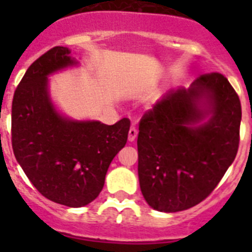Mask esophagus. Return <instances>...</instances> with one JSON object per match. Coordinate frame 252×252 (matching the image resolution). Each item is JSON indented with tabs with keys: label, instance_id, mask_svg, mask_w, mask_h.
I'll use <instances>...</instances> for the list:
<instances>
[{
	"label": "esophagus",
	"instance_id": "obj_1",
	"mask_svg": "<svg viewBox=\"0 0 252 252\" xmlns=\"http://www.w3.org/2000/svg\"><path fill=\"white\" fill-rule=\"evenodd\" d=\"M136 137H137V129H136L134 126H130L129 132H128V140L132 142L136 140Z\"/></svg>",
	"mask_w": 252,
	"mask_h": 252
}]
</instances>
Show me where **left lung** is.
I'll return each instance as SVG.
<instances>
[{
	"label": "left lung",
	"instance_id": "left-lung-1",
	"mask_svg": "<svg viewBox=\"0 0 252 252\" xmlns=\"http://www.w3.org/2000/svg\"><path fill=\"white\" fill-rule=\"evenodd\" d=\"M211 104L203 117L198 100ZM242 108L221 73L197 77L189 89L170 91L138 124V179L146 203L159 212H180L211 195L233 163L239 146Z\"/></svg>",
	"mask_w": 252,
	"mask_h": 252
}]
</instances>
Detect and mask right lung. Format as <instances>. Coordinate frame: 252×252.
<instances>
[{
  "label": "right lung",
  "mask_w": 252,
  "mask_h": 252,
  "mask_svg": "<svg viewBox=\"0 0 252 252\" xmlns=\"http://www.w3.org/2000/svg\"><path fill=\"white\" fill-rule=\"evenodd\" d=\"M68 48L53 47L30 65L11 104L14 156L33 187L53 203L85 207L98 197L107 170L126 144L129 119L114 126L72 122L49 100L47 76L74 64Z\"/></svg>",
  "instance_id": "right-lung-1"
}]
</instances>
